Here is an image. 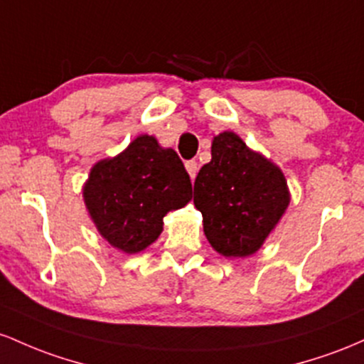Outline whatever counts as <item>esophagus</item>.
I'll use <instances>...</instances> for the list:
<instances>
[{"mask_svg":"<svg viewBox=\"0 0 364 364\" xmlns=\"http://www.w3.org/2000/svg\"><path fill=\"white\" fill-rule=\"evenodd\" d=\"M186 168H187V171H189L191 181H194L196 175H198V161H196V160L186 161Z\"/></svg>","mask_w":364,"mask_h":364,"instance_id":"34e87169","label":"esophagus"}]
</instances>
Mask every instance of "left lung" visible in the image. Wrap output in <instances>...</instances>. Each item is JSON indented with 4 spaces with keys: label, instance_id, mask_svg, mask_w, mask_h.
Listing matches in <instances>:
<instances>
[{
    "label": "left lung",
    "instance_id": "obj_1",
    "mask_svg": "<svg viewBox=\"0 0 364 364\" xmlns=\"http://www.w3.org/2000/svg\"><path fill=\"white\" fill-rule=\"evenodd\" d=\"M289 199L279 166L252 153L234 132L213 139L211 161L196 177L194 204L215 251L228 258L258 251Z\"/></svg>",
    "mask_w": 364,
    "mask_h": 364
}]
</instances>
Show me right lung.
<instances>
[{"instance_id":"obj_1","label":"right lung","mask_w":364,"mask_h":364,"mask_svg":"<svg viewBox=\"0 0 364 364\" xmlns=\"http://www.w3.org/2000/svg\"><path fill=\"white\" fill-rule=\"evenodd\" d=\"M193 183L178 154L151 136L137 137L113 160L94 165L84 201L100 234L125 252H139L163 230V216L186 206Z\"/></svg>"}]
</instances>
